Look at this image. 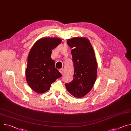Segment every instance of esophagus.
I'll use <instances>...</instances> for the list:
<instances>
[{"label":"esophagus","instance_id":"1","mask_svg":"<svg viewBox=\"0 0 131 131\" xmlns=\"http://www.w3.org/2000/svg\"><path fill=\"white\" fill-rule=\"evenodd\" d=\"M59 71H60V72L61 73V74H63V73H64V69H63V68L60 69L59 70Z\"/></svg>","mask_w":131,"mask_h":131}]
</instances>
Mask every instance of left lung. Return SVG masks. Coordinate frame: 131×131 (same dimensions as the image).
<instances>
[{
	"label": "left lung",
	"mask_w": 131,
	"mask_h": 131,
	"mask_svg": "<svg viewBox=\"0 0 131 131\" xmlns=\"http://www.w3.org/2000/svg\"><path fill=\"white\" fill-rule=\"evenodd\" d=\"M67 42L73 49L71 53L74 73L72 81L65 83V86L72 96L82 97L92 89L97 77V64L94 50L86 38L74 37Z\"/></svg>",
	"instance_id": "8db88e82"
}]
</instances>
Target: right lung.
<instances>
[{
    "mask_svg": "<svg viewBox=\"0 0 131 131\" xmlns=\"http://www.w3.org/2000/svg\"><path fill=\"white\" fill-rule=\"evenodd\" d=\"M62 42L58 38H44L37 41L31 48L26 69V81L30 88L39 93L48 91L62 74L55 67L52 50Z\"/></svg>",
    "mask_w": 131,
    "mask_h": 131,
    "instance_id": "right-lung-1",
    "label": "right lung"
}]
</instances>
